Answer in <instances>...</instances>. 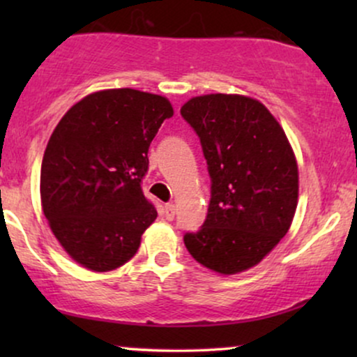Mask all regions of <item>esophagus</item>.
Returning <instances> with one entry per match:
<instances>
[{"instance_id": "esophagus-1", "label": "esophagus", "mask_w": 357, "mask_h": 357, "mask_svg": "<svg viewBox=\"0 0 357 357\" xmlns=\"http://www.w3.org/2000/svg\"><path fill=\"white\" fill-rule=\"evenodd\" d=\"M174 215H176V206H174V204L167 203L165 206V218L171 221L174 218Z\"/></svg>"}]
</instances>
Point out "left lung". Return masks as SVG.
<instances>
[{
  "instance_id": "1",
  "label": "left lung",
  "mask_w": 357,
  "mask_h": 357,
  "mask_svg": "<svg viewBox=\"0 0 357 357\" xmlns=\"http://www.w3.org/2000/svg\"><path fill=\"white\" fill-rule=\"evenodd\" d=\"M181 116L198 134L211 178L206 220L184 245L223 275L255 267L296 215L298 169L289 139L264 104L243 96L192 97Z\"/></svg>"
}]
</instances>
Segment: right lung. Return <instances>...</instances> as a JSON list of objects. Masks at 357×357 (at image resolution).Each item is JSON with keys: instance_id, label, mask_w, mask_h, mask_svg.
Returning a JSON list of instances; mask_svg holds the SVG:
<instances>
[{"instance_id": "1", "label": "right lung", "mask_w": 357, "mask_h": 357, "mask_svg": "<svg viewBox=\"0 0 357 357\" xmlns=\"http://www.w3.org/2000/svg\"><path fill=\"white\" fill-rule=\"evenodd\" d=\"M169 117L166 97L110 89L77 102L53 130L40 174L42 208L82 267L109 272L136 255L158 216L141 188L147 151Z\"/></svg>"}]
</instances>
